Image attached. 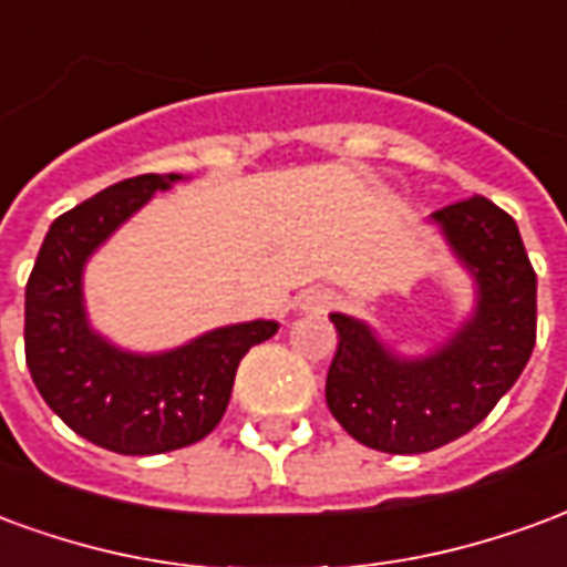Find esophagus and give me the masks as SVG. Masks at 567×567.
I'll return each instance as SVG.
<instances>
[{"label":"esophagus","instance_id":"34e87169","mask_svg":"<svg viewBox=\"0 0 567 567\" xmlns=\"http://www.w3.org/2000/svg\"><path fill=\"white\" fill-rule=\"evenodd\" d=\"M333 303V295L331 291H307L303 295V309H309V312H319V309H328Z\"/></svg>","mask_w":567,"mask_h":567}]
</instances>
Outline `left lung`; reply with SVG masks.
Segmentation results:
<instances>
[{"label": "left lung", "instance_id": "1", "mask_svg": "<svg viewBox=\"0 0 567 567\" xmlns=\"http://www.w3.org/2000/svg\"><path fill=\"white\" fill-rule=\"evenodd\" d=\"M474 276L471 319L425 355H398L370 324L331 312L337 355L324 398L333 419L370 450L431 452L492 413L532 358L537 276L511 215L486 197H467L431 215Z\"/></svg>", "mask_w": 567, "mask_h": 567}]
</instances>
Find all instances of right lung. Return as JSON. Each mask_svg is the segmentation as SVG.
Masks as SVG:
<instances>
[{"label": "right lung", "mask_w": 567, "mask_h": 567, "mask_svg": "<svg viewBox=\"0 0 567 567\" xmlns=\"http://www.w3.org/2000/svg\"><path fill=\"white\" fill-rule=\"evenodd\" d=\"M178 178H124L63 212L27 282L23 343L35 389L75 434L121 455H157L206 437L227 410L243 355L279 331V321H243L169 352L136 355L91 328L81 291L84 264Z\"/></svg>", "instance_id": "right-lung-1"}]
</instances>
